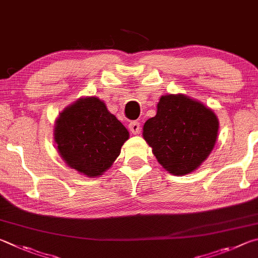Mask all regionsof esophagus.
I'll return each mask as SVG.
<instances>
[{"label":"esophagus","mask_w":258,"mask_h":258,"mask_svg":"<svg viewBox=\"0 0 258 258\" xmlns=\"http://www.w3.org/2000/svg\"><path fill=\"white\" fill-rule=\"evenodd\" d=\"M128 126L130 132H132V134L134 135H137L139 134V132H141V124H139L138 121H132Z\"/></svg>","instance_id":"1"}]
</instances>
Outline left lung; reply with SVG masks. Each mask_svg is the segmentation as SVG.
<instances>
[{"mask_svg":"<svg viewBox=\"0 0 258 258\" xmlns=\"http://www.w3.org/2000/svg\"><path fill=\"white\" fill-rule=\"evenodd\" d=\"M156 107V115L143 126L144 139L169 173L194 172L215 146L218 116L204 103L183 94L163 95Z\"/></svg>","mask_w":258,"mask_h":258,"instance_id":"1","label":"left lung"}]
</instances>
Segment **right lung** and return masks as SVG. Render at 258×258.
Here are the masks:
<instances>
[{
    "label": "right lung",
    "instance_id": "right-lung-1",
    "mask_svg": "<svg viewBox=\"0 0 258 258\" xmlns=\"http://www.w3.org/2000/svg\"><path fill=\"white\" fill-rule=\"evenodd\" d=\"M54 142L69 168L95 178L111 168L129 139V132L96 96L64 107L54 123Z\"/></svg>",
    "mask_w": 258,
    "mask_h": 258
}]
</instances>
